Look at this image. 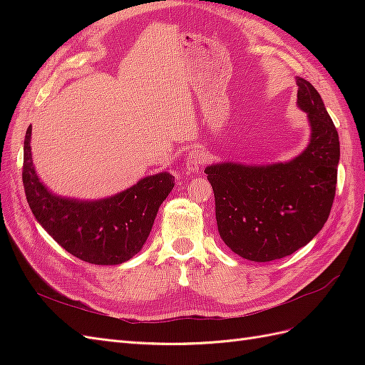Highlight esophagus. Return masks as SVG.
Returning a JSON list of instances; mask_svg holds the SVG:
<instances>
[{
    "instance_id": "esophagus-1",
    "label": "esophagus",
    "mask_w": 365,
    "mask_h": 365,
    "mask_svg": "<svg viewBox=\"0 0 365 365\" xmlns=\"http://www.w3.org/2000/svg\"><path fill=\"white\" fill-rule=\"evenodd\" d=\"M204 164V153L202 150H192L189 155H187V161H185V170L189 173H197L201 170Z\"/></svg>"
}]
</instances>
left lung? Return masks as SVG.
Listing matches in <instances>:
<instances>
[{
  "label": "left lung",
  "mask_w": 365,
  "mask_h": 365,
  "mask_svg": "<svg viewBox=\"0 0 365 365\" xmlns=\"http://www.w3.org/2000/svg\"><path fill=\"white\" fill-rule=\"evenodd\" d=\"M297 105L307 113L311 141L288 163H220L204 170L215 192L216 222L240 257L271 262L309 244L330 215L336 190L339 138L322 96L297 77Z\"/></svg>",
  "instance_id": "1"
}]
</instances>
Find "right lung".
<instances>
[{"label":"right lung","mask_w":365,"mask_h":365,"mask_svg":"<svg viewBox=\"0 0 365 365\" xmlns=\"http://www.w3.org/2000/svg\"><path fill=\"white\" fill-rule=\"evenodd\" d=\"M31 126L24 140L23 182L27 202L42 228L74 257L94 264H118L143 248L158 208L175 178L161 172L128 190L98 201H77L51 193L31 161Z\"/></svg>","instance_id":"right-lung-1"}]
</instances>
